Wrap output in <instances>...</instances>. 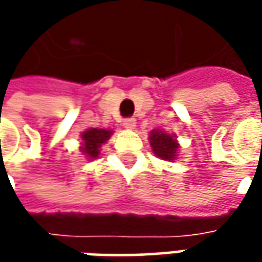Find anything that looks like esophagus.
Listing matches in <instances>:
<instances>
[{"label": "esophagus", "instance_id": "obj_1", "mask_svg": "<svg viewBox=\"0 0 262 262\" xmlns=\"http://www.w3.org/2000/svg\"><path fill=\"white\" fill-rule=\"evenodd\" d=\"M122 125H124L125 129H134V128H136V119H134V118H128V119L124 121Z\"/></svg>", "mask_w": 262, "mask_h": 262}]
</instances>
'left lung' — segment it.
Wrapping results in <instances>:
<instances>
[{
  "mask_svg": "<svg viewBox=\"0 0 262 262\" xmlns=\"http://www.w3.org/2000/svg\"><path fill=\"white\" fill-rule=\"evenodd\" d=\"M148 141L151 150L162 160L166 162H173L178 159V153H179V143H178V137L176 134H169L166 131L156 128L153 131H150L148 134Z\"/></svg>",
  "mask_w": 262,
  "mask_h": 262,
  "instance_id": "obj_1",
  "label": "left lung"
}]
</instances>
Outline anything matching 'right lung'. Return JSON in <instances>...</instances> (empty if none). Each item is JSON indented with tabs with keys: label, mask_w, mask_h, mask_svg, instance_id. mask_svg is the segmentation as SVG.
<instances>
[{
	"label": "right lung",
	"mask_w": 262,
	"mask_h": 262,
	"mask_svg": "<svg viewBox=\"0 0 262 262\" xmlns=\"http://www.w3.org/2000/svg\"><path fill=\"white\" fill-rule=\"evenodd\" d=\"M114 131L109 128H89L80 134V153L89 160H95L100 155V147L112 137Z\"/></svg>",
	"instance_id": "obj_1"
}]
</instances>
